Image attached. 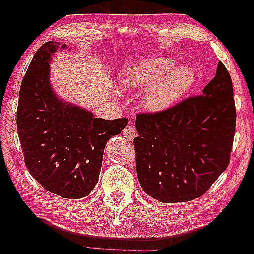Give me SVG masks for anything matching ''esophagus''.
Segmentation results:
<instances>
[{"label":"esophagus","mask_w":254,"mask_h":254,"mask_svg":"<svg viewBox=\"0 0 254 254\" xmlns=\"http://www.w3.org/2000/svg\"><path fill=\"white\" fill-rule=\"evenodd\" d=\"M123 136L126 138L127 140H132L136 136V129L132 125H127L126 128L123 130Z\"/></svg>","instance_id":"34e87169"}]
</instances>
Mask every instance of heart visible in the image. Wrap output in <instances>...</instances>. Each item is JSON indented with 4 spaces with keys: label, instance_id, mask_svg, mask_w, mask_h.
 <instances>
[{
    "label": "heart",
    "instance_id": "heart-1",
    "mask_svg": "<svg viewBox=\"0 0 254 254\" xmlns=\"http://www.w3.org/2000/svg\"><path fill=\"white\" fill-rule=\"evenodd\" d=\"M122 81L127 88L147 91L145 107L162 111L176 105L188 92L194 83V72L188 66L174 67L171 58L155 57L125 69Z\"/></svg>",
    "mask_w": 254,
    "mask_h": 254
}]
</instances>
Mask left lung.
Returning <instances> with one entry per match:
<instances>
[{
  "instance_id": "left-lung-1",
  "label": "left lung",
  "mask_w": 254,
  "mask_h": 254,
  "mask_svg": "<svg viewBox=\"0 0 254 254\" xmlns=\"http://www.w3.org/2000/svg\"><path fill=\"white\" fill-rule=\"evenodd\" d=\"M235 125L232 78L222 62L202 94L137 115L136 169L145 193L165 203L205 194L230 163Z\"/></svg>"
}]
</instances>
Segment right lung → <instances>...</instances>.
I'll return each mask as SVG.
<instances>
[{
    "label": "right lung",
    "instance_id": "add662e5",
    "mask_svg": "<svg viewBox=\"0 0 254 254\" xmlns=\"http://www.w3.org/2000/svg\"><path fill=\"white\" fill-rule=\"evenodd\" d=\"M60 46L48 41L33 56L20 86L16 127L31 176L49 192L80 199L98 184L106 144L128 119L94 118L92 112L56 97L48 63Z\"/></svg>",
    "mask_w": 254,
    "mask_h": 254
}]
</instances>
